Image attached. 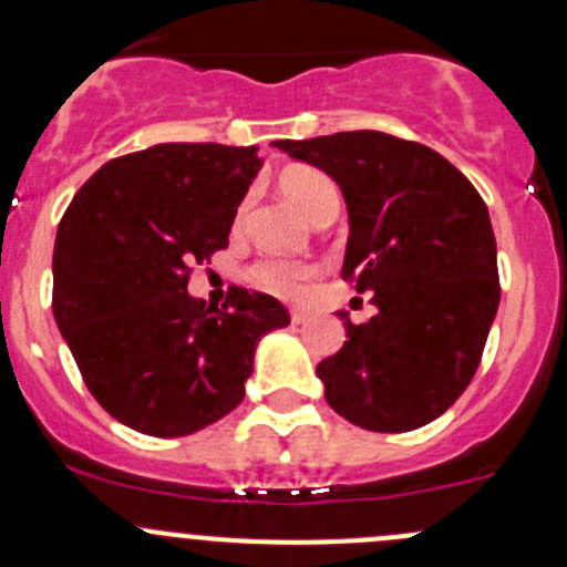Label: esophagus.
I'll list each match as a JSON object with an SVG mask.
<instances>
[{
  "label": "esophagus",
  "instance_id": "1",
  "mask_svg": "<svg viewBox=\"0 0 567 567\" xmlns=\"http://www.w3.org/2000/svg\"><path fill=\"white\" fill-rule=\"evenodd\" d=\"M290 320H293L296 326L307 323V320H310V312H305V310H290Z\"/></svg>",
  "mask_w": 567,
  "mask_h": 567
}]
</instances>
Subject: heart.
Wrapping results in <instances>:
<instances>
[{
  "instance_id": "b5f03b06",
  "label": "heart",
  "mask_w": 567,
  "mask_h": 567,
  "mask_svg": "<svg viewBox=\"0 0 567 567\" xmlns=\"http://www.w3.org/2000/svg\"><path fill=\"white\" fill-rule=\"evenodd\" d=\"M282 192L310 216L312 221H323L326 216H337L340 210V192L323 169L318 167H290L285 169ZM251 205H255V192L244 194L236 210V227H244ZM318 277V266L310 260H290V257H262L247 268V282L251 288L262 290L277 299L296 301L310 290V282Z\"/></svg>"
}]
</instances>
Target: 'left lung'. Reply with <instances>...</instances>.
<instances>
[{"label": "left lung", "instance_id": "obj_1", "mask_svg": "<svg viewBox=\"0 0 567 567\" xmlns=\"http://www.w3.org/2000/svg\"><path fill=\"white\" fill-rule=\"evenodd\" d=\"M277 147L342 188L351 221L342 279L379 307L359 326L340 312L346 346L318 364L326 403L364 431L427 425L474 379L499 307L483 197L436 151L381 131Z\"/></svg>", "mask_w": 567, "mask_h": 567}]
</instances>
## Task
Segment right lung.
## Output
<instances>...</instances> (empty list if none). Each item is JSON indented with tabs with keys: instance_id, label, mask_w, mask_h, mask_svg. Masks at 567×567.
Returning a JSON list of instances; mask_svg holds the SVG:
<instances>
[{
	"instance_id": "right-lung-1",
	"label": "right lung",
	"mask_w": 567,
	"mask_h": 567,
	"mask_svg": "<svg viewBox=\"0 0 567 567\" xmlns=\"http://www.w3.org/2000/svg\"><path fill=\"white\" fill-rule=\"evenodd\" d=\"M260 169L257 147L167 142L106 162L68 205L54 241L51 310L90 394L123 425L188 436L244 400L255 346L290 323L277 299L186 293L225 249Z\"/></svg>"
}]
</instances>
